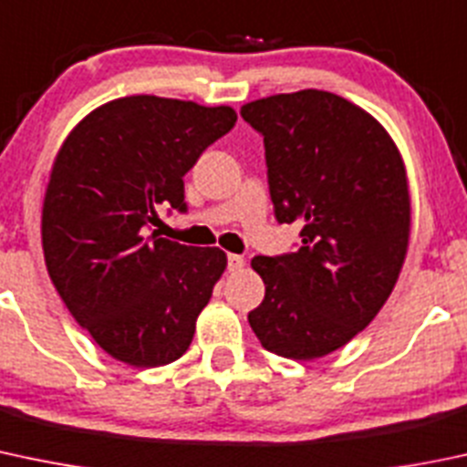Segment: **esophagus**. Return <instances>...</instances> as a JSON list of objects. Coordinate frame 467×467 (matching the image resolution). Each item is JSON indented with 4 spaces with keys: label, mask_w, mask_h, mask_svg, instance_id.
Returning a JSON list of instances; mask_svg holds the SVG:
<instances>
[{
    "label": "esophagus",
    "mask_w": 467,
    "mask_h": 467,
    "mask_svg": "<svg viewBox=\"0 0 467 467\" xmlns=\"http://www.w3.org/2000/svg\"><path fill=\"white\" fill-rule=\"evenodd\" d=\"M244 266H246V262H244L242 254H228V271H230V273L242 271Z\"/></svg>",
    "instance_id": "obj_1"
}]
</instances>
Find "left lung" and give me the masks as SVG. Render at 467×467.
Wrapping results in <instances>:
<instances>
[{
  "label": "left lung",
  "mask_w": 467,
  "mask_h": 467,
  "mask_svg": "<svg viewBox=\"0 0 467 467\" xmlns=\"http://www.w3.org/2000/svg\"><path fill=\"white\" fill-rule=\"evenodd\" d=\"M242 116L264 136L275 217L304 223L296 253L250 262L266 296L248 322L266 351L316 360L394 291L411 223L405 163L385 127L336 93H277Z\"/></svg>",
  "instance_id": "obj_1"
}]
</instances>
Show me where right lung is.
I'll return each mask as SVG.
<instances>
[{
    "mask_svg": "<svg viewBox=\"0 0 467 467\" xmlns=\"http://www.w3.org/2000/svg\"><path fill=\"white\" fill-rule=\"evenodd\" d=\"M237 122L233 107L127 96L82 118L53 163L42 208L48 277L116 360H179L225 271V253L147 234L159 205L185 213L183 176Z\"/></svg>",
    "mask_w": 467,
    "mask_h": 467,
    "instance_id": "add662e5",
    "label": "right lung"
}]
</instances>
